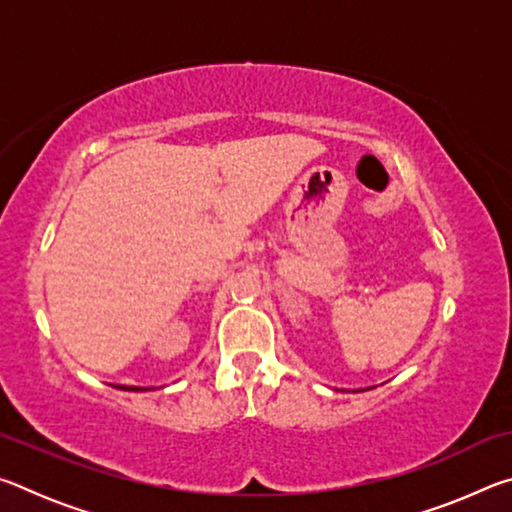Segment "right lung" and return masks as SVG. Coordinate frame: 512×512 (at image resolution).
I'll return each instance as SVG.
<instances>
[{"mask_svg":"<svg viewBox=\"0 0 512 512\" xmlns=\"http://www.w3.org/2000/svg\"><path fill=\"white\" fill-rule=\"evenodd\" d=\"M121 388V386H117ZM128 391H146V388H137V386H128Z\"/></svg>","mask_w":512,"mask_h":512,"instance_id":"1","label":"right lung"}]
</instances>
